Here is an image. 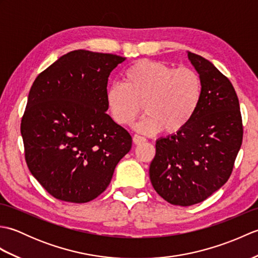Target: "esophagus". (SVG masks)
<instances>
[{
    "instance_id": "34e87169",
    "label": "esophagus",
    "mask_w": 258,
    "mask_h": 258,
    "mask_svg": "<svg viewBox=\"0 0 258 258\" xmlns=\"http://www.w3.org/2000/svg\"><path fill=\"white\" fill-rule=\"evenodd\" d=\"M133 142L135 144H141V143H144V142H146V139L143 138V136H140V135H134L133 136Z\"/></svg>"
}]
</instances>
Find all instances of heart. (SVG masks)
<instances>
[{
  "mask_svg": "<svg viewBox=\"0 0 258 258\" xmlns=\"http://www.w3.org/2000/svg\"><path fill=\"white\" fill-rule=\"evenodd\" d=\"M202 94V80L196 71L141 59L125 70L123 83L107 87L105 97L117 124L132 125L140 116L143 104L146 115L136 128L147 134L160 130L173 134L194 117Z\"/></svg>",
  "mask_w": 258,
  "mask_h": 258,
  "instance_id": "1",
  "label": "heart"
}]
</instances>
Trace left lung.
<instances>
[{
    "label": "left lung",
    "mask_w": 258,
    "mask_h": 258,
    "mask_svg": "<svg viewBox=\"0 0 258 258\" xmlns=\"http://www.w3.org/2000/svg\"><path fill=\"white\" fill-rule=\"evenodd\" d=\"M203 94L194 117L175 134L156 141L150 178L173 205L190 206L227 182L243 141L239 102L234 87L208 59L187 52Z\"/></svg>",
    "instance_id": "obj_1"
}]
</instances>
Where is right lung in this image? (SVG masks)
Wrapping results in <instances>:
<instances>
[{
  "label": "right lung",
  "mask_w": 258,
  "mask_h": 258,
  "mask_svg": "<svg viewBox=\"0 0 258 258\" xmlns=\"http://www.w3.org/2000/svg\"><path fill=\"white\" fill-rule=\"evenodd\" d=\"M124 61L114 54L72 51L31 87L21 122L25 161L59 201L96 199L132 147L130 133L106 114L108 76Z\"/></svg>",
  "instance_id": "add662e5"
}]
</instances>
